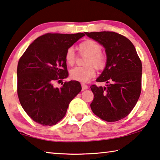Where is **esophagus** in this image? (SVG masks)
Masks as SVG:
<instances>
[{
    "instance_id": "esophagus-1",
    "label": "esophagus",
    "mask_w": 160,
    "mask_h": 160,
    "mask_svg": "<svg viewBox=\"0 0 160 160\" xmlns=\"http://www.w3.org/2000/svg\"><path fill=\"white\" fill-rule=\"evenodd\" d=\"M81 85H82V88L83 90L88 89V86L87 85H86V84H85V83L82 82V83H81Z\"/></svg>"
}]
</instances>
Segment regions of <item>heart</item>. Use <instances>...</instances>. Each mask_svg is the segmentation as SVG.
<instances>
[{"label":"heart","instance_id":"heart-1","mask_svg":"<svg viewBox=\"0 0 160 160\" xmlns=\"http://www.w3.org/2000/svg\"><path fill=\"white\" fill-rule=\"evenodd\" d=\"M102 46L94 40H86L78 45V50L81 54L88 55L85 60V67H76L70 71V78L72 80L85 82L95 77V69L92 65L102 69L105 67L106 58L104 53L101 52ZM76 55L72 48H68L65 52V60L68 65H73L75 62Z\"/></svg>","mask_w":160,"mask_h":160}]
</instances>
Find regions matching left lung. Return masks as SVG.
<instances>
[{"instance_id": "8db88e82", "label": "left lung", "mask_w": 160, "mask_h": 160, "mask_svg": "<svg viewBox=\"0 0 160 160\" xmlns=\"http://www.w3.org/2000/svg\"><path fill=\"white\" fill-rule=\"evenodd\" d=\"M85 33L102 45L107 55L106 66L96 81L108 85H91V110L103 120L118 121L130 113L140 96L142 62L134 45L123 35L110 31Z\"/></svg>"}]
</instances>
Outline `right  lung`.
<instances>
[{"label":"right lung","instance_id":"right-lung-1","mask_svg":"<svg viewBox=\"0 0 160 160\" xmlns=\"http://www.w3.org/2000/svg\"><path fill=\"white\" fill-rule=\"evenodd\" d=\"M85 35L46 33L35 39L20 58L17 68V92L25 112L43 126L57 124L66 114L70 102L82 88L76 80L60 88L53 82L68 76L65 52ZM60 81V80H58Z\"/></svg>","mask_w":160,"mask_h":160}]
</instances>
